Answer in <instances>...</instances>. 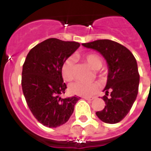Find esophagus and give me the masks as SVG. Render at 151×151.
Instances as JSON below:
<instances>
[{
	"mask_svg": "<svg viewBox=\"0 0 151 151\" xmlns=\"http://www.w3.org/2000/svg\"><path fill=\"white\" fill-rule=\"evenodd\" d=\"M84 100H87V101H92L93 99H94V97H88V96H84V97H83Z\"/></svg>",
	"mask_w": 151,
	"mask_h": 151,
	"instance_id": "1",
	"label": "esophagus"
}]
</instances>
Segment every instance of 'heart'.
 Instances as JSON below:
<instances>
[{"label": "heart", "mask_w": 151, "mask_h": 151, "mask_svg": "<svg viewBox=\"0 0 151 151\" xmlns=\"http://www.w3.org/2000/svg\"><path fill=\"white\" fill-rule=\"evenodd\" d=\"M83 59L93 70H99L103 66V59L96 53H87L83 55ZM61 74L63 79L70 82L74 78V60L71 58H68L63 63L61 67ZM97 83H82L75 82L69 86V90L71 93L81 96H92L95 95L99 90Z\"/></svg>", "instance_id": "b5f03b06"}]
</instances>
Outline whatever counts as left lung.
<instances>
[{
    "mask_svg": "<svg viewBox=\"0 0 151 151\" xmlns=\"http://www.w3.org/2000/svg\"><path fill=\"white\" fill-rule=\"evenodd\" d=\"M82 45L99 51L109 66L105 96L102 97L106 105L96 114L105 123H118L128 114L137 97L140 77L137 61L130 50L114 41L101 39Z\"/></svg>",
    "mask_w": 151,
    "mask_h": 151,
    "instance_id": "1",
    "label": "left lung"
}]
</instances>
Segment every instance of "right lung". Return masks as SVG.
Segmentation results:
<instances>
[{"label":"right lung","instance_id":"obj_1","mask_svg":"<svg viewBox=\"0 0 151 151\" xmlns=\"http://www.w3.org/2000/svg\"><path fill=\"white\" fill-rule=\"evenodd\" d=\"M80 45L48 38L29 50L22 67V87L26 103L41 124L56 128L68 122L74 111L78 96L61 98L67 88L61 67Z\"/></svg>","mask_w":151,"mask_h":151}]
</instances>
